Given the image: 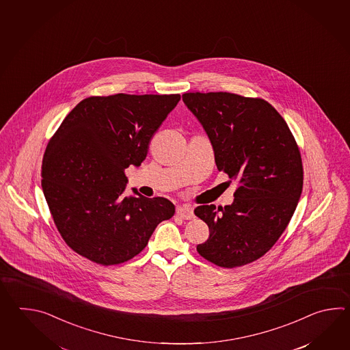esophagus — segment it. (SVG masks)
<instances>
[{
    "mask_svg": "<svg viewBox=\"0 0 350 350\" xmlns=\"http://www.w3.org/2000/svg\"><path fill=\"white\" fill-rule=\"evenodd\" d=\"M176 213H178V215L180 217H183L184 220H191L195 217L193 215V210L191 206H189V205H181V206H178L176 208Z\"/></svg>",
    "mask_w": 350,
    "mask_h": 350,
    "instance_id": "34e87169",
    "label": "esophagus"
}]
</instances>
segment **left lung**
I'll list each match as a JSON object with an SVG mask.
<instances>
[{"label": "left lung", "mask_w": 350, "mask_h": 350, "mask_svg": "<svg viewBox=\"0 0 350 350\" xmlns=\"http://www.w3.org/2000/svg\"><path fill=\"white\" fill-rule=\"evenodd\" d=\"M183 101L206 131L217 170L238 183L231 205L193 210L210 231L196 250L221 268L258 260L282 237L301 195L297 142L280 113L262 98L187 92Z\"/></svg>", "instance_id": "left-lung-1"}]
</instances>
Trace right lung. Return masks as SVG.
I'll return each mask as SVG.
<instances>
[{"label":"right lung","mask_w":350,"mask_h":350,"mask_svg":"<svg viewBox=\"0 0 350 350\" xmlns=\"http://www.w3.org/2000/svg\"><path fill=\"white\" fill-rule=\"evenodd\" d=\"M180 95L91 96L47 144L41 185L53 221L75 253L101 265L133 259L175 214L165 198L127 196L125 169L146 159L152 135Z\"/></svg>","instance_id":"add662e5"}]
</instances>
